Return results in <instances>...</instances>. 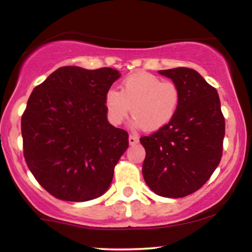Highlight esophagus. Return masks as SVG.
<instances>
[{"mask_svg": "<svg viewBox=\"0 0 252 252\" xmlns=\"http://www.w3.org/2000/svg\"><path fill=\"white\" fill-rule=\"evenodd\" d=\"M138 143V137L137 135L135 134H130L129 135V144H131V146H134V144Z\"/></svg>", "mask_w": 252, "mask_h": 252, "instance_id": "obj_1", "label": "esophagus"}]
</instances>
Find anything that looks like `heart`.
I'll use <instances>...</instances> for the list:
<instances>
[{"label": "heart", "mask_w": 252, "mask_h": 252, "mask_svg": "<svg viewBox=\"0 0 252 252\" xmlns=\"http://www.w3.org/2000/svg\"><path fill=\"white\" fill-rule=\"evenodd\" d=\"M104 104L109 121L115 126L128 117L131 108L136 126L156 131L174 118L180 104V91L174 83L162 82L154 74L140 71L123 80L120 92L109 90Z\"/></svg>", "instance_id": "b5f03b06"}]
</instances>
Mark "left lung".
Here are the masks:
<instances>
[{
  "mask_svg": "<svg viewBox=\"0 0 252 252\" xmlns=\"http://www.w3.org/2000/svg\"><path fill=\"white\" fill-rule=\"evenodd\" d=\"M180 91V104L169 124L143 136L142 174L148 187L164 198H184L198 190L221 158L225 121L217 90L195 70L158 71Z\"/></svg>",
  "mask_w": 252,
  "mask_h": 252,
  "instance_id": "1",
  "label": "left lung"
}]
</instances>
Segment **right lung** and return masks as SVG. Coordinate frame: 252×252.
Here are the masks:
<instances>
[{
	"mask_svg": "<svg viewBox=\"0 0 252 252\" xmlns=\"http://www.w3.org/2000/svg\"><path fill=\"white\" fill-rule=\"evenodd\" d=\"M121 73L109 67L58 68L32 92L21 120L24 155L37 182L58 199L103 195L129 146L106 118L104 99Z\"/></svg>",
	"mask_w": 252,
	"mask_h": 252,
	"instance_id": "add662e5",
	"label": "right lung"
}]
</instances>
